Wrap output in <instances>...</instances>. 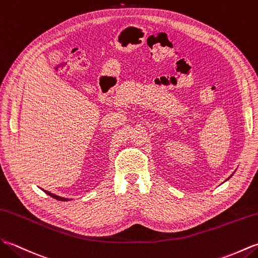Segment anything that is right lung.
I'll use <instances>...</instances> for the list:
<instances>
[{
  "label": "right lung",
  "instance_id": "right-lung-1",
  "mask_svg": "<svg viewBox=\"0 0 258 258\" xmlns=\"http://www.w3.org/2000/svg\"><path fill=\"white\" fill-rule=\"evenodd\" d=\"M45 193L46 194H48L49 197H51V198H54V199H56V200H58V201H67V200H70V199H66V198H61V197H58V196H55V194H53V193H50V192H48V191H45V190H43Z\"/></svg>",
  "mask_w": 258,
  "mask_h": 258
}]
</instances>
